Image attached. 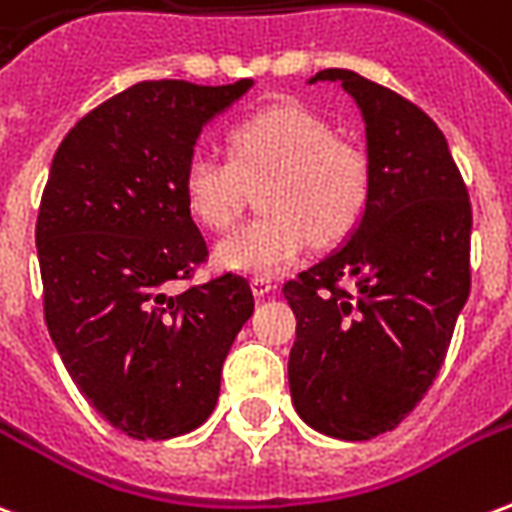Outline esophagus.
Returning <instances> with one entry per match:
<instances>
[{
	"label": "esophagus",
	"instance_id": "1",
	"mask_svg": "<svg viewBox=\"0 0 512 512\" xmlns=\"http://www.w3.org/2000/svg\"><path fill=\"white\" fill-rule=\"evenodd\" d=\"M252 290H255L257 299H263V296H271L277 290V285L271 279H252Z\"/></svg>",
	"mask_w": 512,
	"mask_h": 512
}]
</instances>
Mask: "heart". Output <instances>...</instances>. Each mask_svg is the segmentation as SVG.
Masks as SVG:
<instances>
[{
  "label": "heart",
  "instance_id": "1",
  "mask_svg": "<svg viewBox=\"0 0 512 512\" xmlns=\"http://www.w3.org/2000/svg\"><path fill=\"white\" fill-rule=\"evenodd\" d=\"M266 180V219L238 227L213 249L222 271L279 277L315 238L340 241L367 200L362 150L334 139L323 117L296 104L271 106L238 123L230 131V158L194 153L183 169V194L197 222L227 230L244 211L246 186Z\"/></svg>",
  "mask_w": 512,
  "mask_h": 512
}]
</instances>
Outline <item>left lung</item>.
Returning <instances> with one entry per match:
<instances>
[{"instance_id":"left-lung-1","label":"left lung","mask_w":512,"mask_h":512,"mask_svg":"<svg viewBox=\"0 0 512 512\" xmlns=\"http://www.w3.org/2000/svg\"><path fill=\"white\" fill-rule=\"evenodd\" d=\"M365 123L367 200L343 244L285 285L296 315L288 381L318 433L365 441L425 397L469 299L472 205L447 139L422 109L343 68ZM354 278L351 297L336 288Z\"/></svg>"}]
</instances>
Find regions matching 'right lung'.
Here are the masks:
<instances>
[{
  "label": "right lung",
  "instance_id": "right-lung-1",
  "mask_svg": "<svg viewBox=\"0 0 512 512\" xmlns=\"http://www.w3.org/2000/svg\"><path fill=\"white\" fill-rule=\"evenodd\" d=\"M252 84L139 82L82 117L51 161L35 227L46 326L79 392L131 439L211 417L255 310L235 274L169 290L208 255L183 169L202 128Z\"/></svg>",
  "mask_w": 512,
  "mask_h": 512
}]
</instances>
